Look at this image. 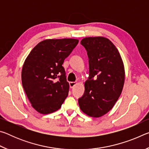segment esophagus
Here are the masks:
<instances>
[{"label": "esophagus", "mask_w": 149, "mask_h": 149, "mask_svg": "<svg viewBox=\"0 0 149 149\" xmlns=\"http://www.w3.org/2000/svg\"><path fill=\"white\" fill-rule=\"evenodd\" d=\"M70 88H73L74 87L75 85L77 84V83H75V82H70Z\"/></svg>", "instance_id": "obj_1"}]
</instances>
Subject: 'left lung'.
Returning <instances> with one entry per match:
<instances>
[{
    "label": "left lung",
    "instance_id": "8db88e82",
    "mask_svg": "<svg viewBox=\"0 0 149 149\" xmlns=\"http://www.w3.org/2000/svg\"><path fill=\"white\" fill-rule=\"evenodd\" d=\"M81 44L89 57V77L78 103L85 114L99 118L109 112L119 99L125 81L124 65L117 48L107 38L85 37Z\"/></svg>",
    "mask_w": 149,
    "mask_h": 149
}]
</instances>
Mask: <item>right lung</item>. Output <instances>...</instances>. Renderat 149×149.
<instances>
[{"label":"right lung","instance_id":"obj_1","mask_svg":"<svg viewBox=\"0 0 149 149\" xmlns=\"http://www.w3.org/2000/svg\"><path fill=\"white\" fill-rule=\"evenodd\" d=\"M78 42L75 39L44 40L25 60L22 85L32 107L41 114L60 109L68 97L70 85L62 64Z\"/></svg>","mask_w":149,"mask_h":149}]
</instances>
